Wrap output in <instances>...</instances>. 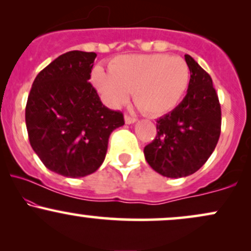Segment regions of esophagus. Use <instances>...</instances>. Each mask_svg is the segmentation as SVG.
<instances>
[{
	"label": "esophagus",
	"mask_w": 251,
	"mask_h": 251,
	"mask_svg": "<svg viewBox=\"0 0 251 251\" xmlns=\"http://www.w3.org/2000/svg\"><path fill=\"white\" fill-rule=\"evenodd\" d=\"M135 122H137V119H135V118H132V117L127 116V114H125V123L126 124H133Z\"/></svg>",
	"instance_id": "34e87169"
}]
</instances>
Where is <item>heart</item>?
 I'll return each mask as SVG.
<instances>
[{"label": "heart", "instance_id": "1", "mask_svg": "<svg viewBox=\"0 0 251 251\" xmlns=\"http://www.w3.org/2000/svg\"><path fill=\"white\" fill-rule=\"evenodd\" d=\"M91 79L109 107H119L132 92L140 111L157 117L180 101L190 82V68L184 59L166 54L122 55L112 60L108 73L99 66L94 68Z\"/></svg>", "mask_w": 251, "mask_h": 251}]
</instances>
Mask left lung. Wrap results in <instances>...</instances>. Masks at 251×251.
<instances>
[{"label": "left lung", "mask_w": 251, "mask_h": 251, "mask_svg": "<svg viewBox=\"0 0 251 251\" xmlns=\"http://www.w3.org/2000/svg\"><path fill=\"white\" fill-rule=\"evenodd\" d=\"M188 93L174 111L157 120V135L145 146L146 162L169 178L195 174L211 155L221 134V105L211 76L191 56Z\"/></svg>", "instance_id": "obj_1"}]
</instances>
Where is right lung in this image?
<instances>
[{"mask_svg":"<svg viewBox=\"0 0 251 251\" xmlns=\"http://www.w3.org/2000/svg\"><path fill=\"white\" fill-rule=\"evenodd\" d=\"M97 54L72 50L37 74L25 106V125L43 165L79 178L100 168L109 134L123 126L122 112L106 107L88 80Z\"/></svg>","mask_w":251,"mask_h":251,"instance_id":"1","label":"right lung"}]
</instances>
